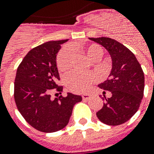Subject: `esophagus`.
I'll list each match as a JSON object with an SVG mask.
<instances>
[{"instance_id": "esophagus-1", "label": "esophagus", "mask_w": 154, "mask_h": 154, "mask_svg": "<svg viewBox=\"0 0 154 154\" xmlns=\"http://www.w3.org/2000/svg\"><path fill=\"white\" fill-rule=\"evenodd\" d=\"M82 99L83 100H88L91 97V96L88 95V94H83V95L82 96Z\"/></svg>"}]
</instances>
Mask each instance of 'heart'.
I'll list each match as a JSON object with an SVG mask.
<instances>
[{
    "label": "heart",
    "instance_id": "b5f03b06",
    "mask_svg": "<svg viewBox=\"0 0 154 154\" xmlns=\"http://www.w3.org/2000/svg\"><path fill=\"white\" fill-rule=\"evenodd\" d=\"M76 47H66L59 52L57 59V65L60 72H65L70 69L74 58V50ZM83 51L92 61H98L103 55V48L95 43L89 44L83 47ZM97 77L92 73H79L73 72L65 78V82L70 91L74 92H83L88 91Z\"/></svg>",
    "mask_w": 154,
    "mask_h": 154
}]
</instances>
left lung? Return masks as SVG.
Segmentation results:
<instances>
[{"label": "left lung", "mask_w": 154, "mask_h": 154, "mask_svg": "<svg viewBox=\"0 0 154 154\" xmlns=\"http://www.w3.org/2000/svg\"><path fill=\"white\" fill-rule=\"evenodd\" d=\"M89 39L105 47L112 61L109 77L98 85L112 96L103 97L105 102L97 117L107 125L122 124L137 112L140 106L144 91L143 69L133 52L118 41L109 37Z\"/></svg>", "instance_id": "8db88e82"}]
</instances>
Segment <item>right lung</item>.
Returning <instances> with one entry per match:
<instances>
[{
  "label": "right lung",
  "mask_w": 154,
  "mask_h": 154,
  "mask_svg": "<svg viewBox=\"0 0 154 154\" xmlns=\"http://www.w3.org/2000/svg\"><path fill=\"white\" fill-rule=\"evenodd\" d=\"M68 40L51 41L34 47L26 55L17 71L14 98L20 113L35 129L54 133L64 128L69 122L74 105L82 97L67 93L51 99L56 89L62 93V86L57 67V54L61 45Z\"/></svg>",
  "instance_id": "add662e5"
}]
</instances>
